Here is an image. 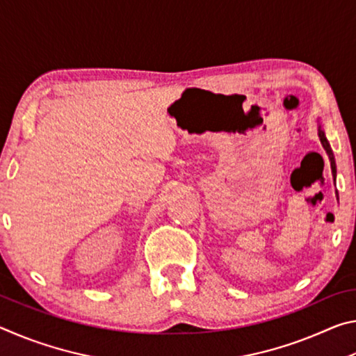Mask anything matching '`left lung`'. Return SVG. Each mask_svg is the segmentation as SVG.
Returning a JSON list of instances; mask_svg holds the SVG:
<instances>
[{"mask_svg": "<svg viewBox=\"0 0 356 356\" xmlns=\"http://www.w3.org/2000/svg\"><path fill=\"white\" fill-rule=\"evenodd\" d=\"M317 134H318V138H321V143H322L323 149L327 150V155H328L330 165H331V174H333V179L336 180V160H334V154H333V150H331V146H330V143L327 140V136H325V131L322 129L321 122H318V119H317Z\"/></svg>", "mask_w": 356, "mask_h": 356, "instance_id": "1", "label": "left lung"}]
</instances>
